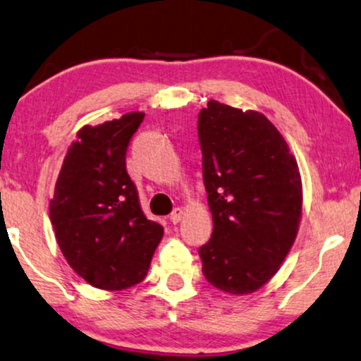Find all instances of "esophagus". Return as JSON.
I'll use <instances>...</instances> for the list:
<instances>
[{
  "mask_svg": "<svg viewBox=\"0 0 361 361\" xmlns=\"http://www.w3.org/2000/svg\"><path fill=\"white\" fill-rule=\"evenodd\" d=\"M182 217H184V212H182V209H176L174 212L171 214V222L172 224H179L182 221Z\"/></svg>",
  "mask_w": 361,
  "mask_h": 361,
  "instance_id": "esophagus-1",
  "label": "esophagus"
}]
</instances>
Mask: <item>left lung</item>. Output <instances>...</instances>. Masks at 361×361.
I'll return each mask as SVG.
<instances>
[{"label": "left lung", "mask_w": 361, "mask_h": 361, "mask_svg": "<svg viewBox=\"0 0 361 361\" xmlns=\"http://www.w3.org/2000/svg\"><path fill=\"white\" fill-rule=\"evenodd\" d=\"M197 129L214 222L199 249L202 274L226 293L257 292L297 238L303 200L297 159L262 112L210 99Z\"/></svg>", "instance_id": "8db88e82"}]
</instances>
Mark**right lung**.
<instances>
[{"mask_svg":"<svg viewBox=\"0 0 361 361\" xmlns=\"http://www.w3.org/2000/svg\"><path fill=\"white\" fill-rule=\"evenodd\" d=\"M144 112L84 126L68 149L49 200L64 259L89 285L124 290L146 279L164 228L147 221L126 171L129 140Z\"/></svg>","mask_w":361,"mask_h":361,"instance_id":"1","label":"right lung"}]
</instances>
